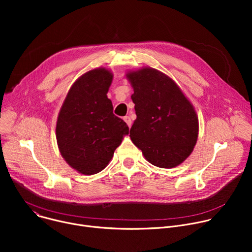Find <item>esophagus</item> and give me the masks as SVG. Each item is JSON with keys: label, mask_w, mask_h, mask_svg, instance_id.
I'll use <instances>...</instances> for the list:
<instances>
[{"label": "esophagus", "mask_w": 252, "mask_h": 252, "mask_svg": "<svg viewBox=\"0 0 252 252\" xmlns=\"http://www.w3.org/2000/svg\"><path fill=\"white\" fill-rule=\"evenodd\" d=\"M124 121L126 123V125L128 126V127H130V126H131V120H130V118H129V117H127V116H126V117H125V118H124Z\"/></svg>", "instance_id": "esophagus-1"}]
</instances>
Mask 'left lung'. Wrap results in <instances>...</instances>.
<instances>
[{
	"label": "left lung",
	"instance_id": "8db88e82",
	"mask_svg": "<svg viewBox=\"0 0 252 252\" xmlns=\"http://www.w3.org/2000/svg\"><path fill=\"white\" fill-rule=\"evenodd\" d=\"M136 119L129 135L152 164L170 168L192 152L198 120L177 85L159 70L145 67L128 73Z\"/></svg>",
	"mask_w": 252,
	"mask_h": 252
}]
</instances>
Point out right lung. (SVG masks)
Segmentation results:
<instances>
[{
  "label": "right lung",
  "mask_w": 252,
  "mask_h": 252,
  "mask_svg": "<svg viewBox=\"0 0 252 252\" xmlns=\"http://www.w3.org/2000/svg\"><path fill=\"white\" fill-rule=\"evenodd\" d=\"M113 75L95 68L83 75L70 88L59 114L56 133L65 161L83 174L101 171L112 159L127 125L114 115L106 94Z\"/></svg>",
  "instance_id": "right-lung-1"
}]
</instances>
